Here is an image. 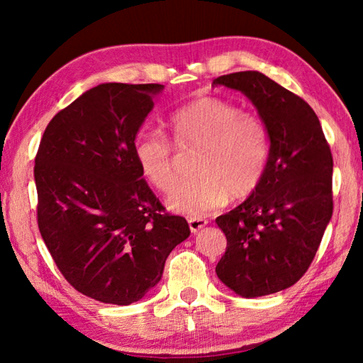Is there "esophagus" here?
<instances>
[{
  "label": "esophagus",
  "mask_w": 363,
  "mask_h": 363,
  "mask_svg": "<svg viewBox=\"0 0 363 363\" xmlns=\"http://www.w3.org/2000/svg\"><path fill=\"white\" fill-rule=\"evenodd\" d=\"M187 220H189L190 230H192L194 233L201 230V229H203V227L208 224V220L203 219V218H189Z\"/></svg>",
  "instance_id": "esophagus-1"
}]
</instances>
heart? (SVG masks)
Masks as SVG:
<instances>
[{
  "label": "heart",
  "mask_w": 363,
  "mask_h": 363,
  "mask_svg": "<svg viewBox=\"0 0 363 363\" xmlns=\"http://www.w3.org/2000/svg\"><path fill=\"white\" fill-rule=\"evenodd\" d=\"M171 140L158 130H140L133 155L144 179L160 192L174 189L179 153L195 152L194 179L168 199L173 211L201 216L223 206L229 196L247 199L261 186L270 158L269 130L259 116L216 96L187 102L169 115ZM173 142V147L170 143Z\"/></svg>",
  "instance_id": "b5f03b06"
}]
</instances>
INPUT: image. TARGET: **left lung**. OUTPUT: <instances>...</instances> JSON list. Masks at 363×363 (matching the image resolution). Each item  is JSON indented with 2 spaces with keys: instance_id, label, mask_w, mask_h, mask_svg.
I'll return each instance as SVG.
<instances>
[{
  "instance_id": "8db88e82",
  "label": "left lung",
  "mask_w": 363,
  "mask_h": 363,
  "mask_svg": "<svg viewBox=\"0 0 363 363\" xmlns=\"http://www.w3.org/2000/svg\"><path fill=\"white\" fill-rule=\"evenodd\" d=\"M243 93L270 136L266 176L242 205L216 219L227 248L216 274L243 298L266 296L303 277L333 214V157L309 104L261 72L216 78Z\"/></svg>"
}]
</instances>
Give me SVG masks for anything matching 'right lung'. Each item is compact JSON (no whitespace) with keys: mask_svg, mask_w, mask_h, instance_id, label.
Masks as SVG:
<instances>
[{"mask_svg":"<svg viewBox=\"0 0 363 363\" xmlns=\"http://www.w3.org/2000/svg\"><path fill=\"white\" fill-rule=\"evenodd\" d=\"M163 84L104 83L54 116L35 158L38 227L65 280L128 306L155 286L190 235L164 211L134 162L133 140Z\"/></svg>","mask_w":363,"mask_h":363,"instance_id":"add662e5","label":"right lung"}]
</instances>
